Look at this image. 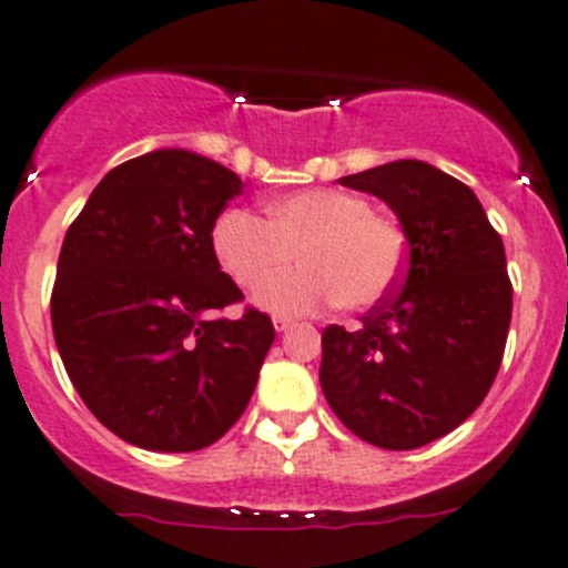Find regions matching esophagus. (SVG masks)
Wrapping results in <instances>:
<instances>
[{"instance_id":"34e87169","label":"esophagus","mask_w":568,"mask_h":568,"mask_svg":"<svg viewBox=\"0 0 568 568\" xmlns=\"http://www.w3.org/2000/svg\"><path fill=\"white\" fill-rule=\"evenodd\" d=\"M272 324H274V329H277V332H288V329H294L296 321L294 318H285V315H274Z\"/></svg>"}]
</instances>
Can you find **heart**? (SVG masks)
<instances>
[{"label": "heart", "mask_w": 568, "mask_h": 568, "mask_svg": "<svg viewBox=\"0 0 568 568\" xmlns=\"http://www.w3.org/2000/svg\"><path fill=\"white\" fill-rule=\"evenodd\" d=\"M266 217L247 209H225L212 229L220 266L242 288L290 263L255 294V304L277 315H304L339 302L367 310L384 302L405 264V236L394 220L375 214L367 199L337 187L294 190L266 201Z\"/></svg>", "instance_id": "b5f03b06"}]
</instances>
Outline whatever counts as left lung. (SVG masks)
<instances>
[{"mask_svg": "<svg viewBox=\"0 0 568 568\" xmlns=\"http://www.w3.org/2000/svg\"><path fill=\"white\" fill-rule=\"evenodd\" d=\"M384 201L408 239L397 291L359 329L321 337V389L337 419L381 449H419L487 397L511 324L498 231L468 184L422 160L339 179Z\"/></svg>", "mask_w": 568, "mask_h": 568, "instance_id": "8db88e82", "label": "left lung"}]
</instances>
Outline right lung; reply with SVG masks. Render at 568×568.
<instances>
[{
	"instance_id": "1",
	"label": "right lung",
	"mask_w": 568,
	"mask_h": 568,
	"mask_svg": "<svg viewBox=\"0 0 568 568\" xmlns=\"http://www.w3.org/2000/svg\"><path fill=\"white\" fill-rule=\"evenodd\" d=\"M244 190L225 165L154 149L100 179L64 234L51 294L59 356L87 408L128 444L195 452L247 408L274 343L242 300L212 229Z\"/></svg>"
}]
</instances>
